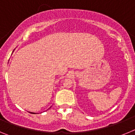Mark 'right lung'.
I'll return each mask as SVG.
<instances>
[{
    "mask_svg": "<svg viewBox=\"0 0 135 135\" xmlns=\"http://www.w3.org/2000/svg\"><path fill=\"white\" fill-rule=\"evenodd\" d=\"M31 114H35V113H34V112H30Z\"/></svg>",
    "mask_w": 135,
    "mask_h": 135,
    "instance_id": "obj_1",
    "label": "right lung"
}]
</instances>
